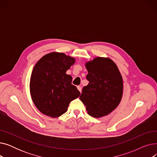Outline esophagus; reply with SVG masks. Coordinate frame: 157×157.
Masks as SVG:
<instances>
[{
  "label": "esophagus",
  "instance_id": "obj_1",
  "mask_svg": "<svg viewBox=\"0 0 157 157\" xmlns=\"http://www.w3.org/2000/svg\"><path fill=\"white\" fill-rule=\"evenodd\" d=\"M77 88H78V90H79V91L81 93V90H82V88H81V87L80 86H77Z\"/></svg>",
  "mask_w": 157,
  "mask_h": 157
}]
</instances>
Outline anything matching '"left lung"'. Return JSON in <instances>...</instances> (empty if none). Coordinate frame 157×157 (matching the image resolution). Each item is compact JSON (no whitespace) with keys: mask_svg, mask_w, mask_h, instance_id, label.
I'll return each mask as SVG.
<instances>
[{"mask_svg":"<svg viewBox=\"0 0 157 157\" xmlns=\"http://www.w3.org/2000/svg\"><path fill=\"white\" fill-rule=\"evenodd\" d=\"M85 66L89 83L82 90L80 100L91 117L106 116L117 108L121 100L122 76L116 63L109 58H95Z\"/></svg>","mask_w":157,"mask_h":157,"instance_id":"8db88e82","label":"left lung"}]
</instances>
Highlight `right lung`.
I'll return each mask as SVG.
<instances>
[{
  "label": "right lung",
  "instance_id": "1",
  "mask_svg": "<svg viewBox=\"0 0 157 157\" xmlns=\"http://www.w3.org/2000/svg\"><path fill=\"white\" fill-rule=\"evenodd\" d=\"M75 59L63 53L43 56L33 69L30 81V95L36 108L45 115L57 118L67 111L71 101L80 92L66 74Z\"/></svg>",
  "mask_w": 157,
  "mask_h": 157
}]
</instances>
